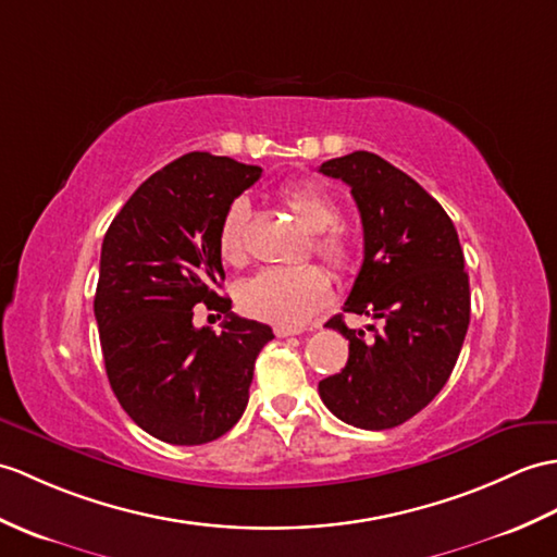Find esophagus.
<instances>
[{
	"label": "esophagus",
	"instance_id": "1",
	"mask_svg": "<svg viewBox=\"0 0 557 557\" xmlns=\"http://www.w3.org/2000/svg\"><path fill=\"white\" fill-rule=\"evenodd\" d=\"M294 334H301V330H299V327H282V325L275 327V337H280V339L294 337Z\"/></svg>",
	"mask_w": 557,
	"mask_h": 557
}]
</instances>
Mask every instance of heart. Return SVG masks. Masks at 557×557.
<instances>
[{
  "label": "heart",
  "instance_id": "b5f03b06",
  "mask_svg": "<svg viewBox=\"0 0 557 557\" xmlns=\"http://www.w3.org/2000/svg\"><path fill=\"white\" fill-rule=\"evenodd\" d=\"M282 203L299 218V223L318 232L313 249L337 270H351L356 263V242L344 230L330 226L339 220V203L332 194L315 183H294L280 191ZM249 206L242 199L232 201L218 227V253L227 265L247 261ZM330 277L318 265L304 268H268L239 284L237 304L242 313L256 320L273 322L282 327H299L330 301Z\"/></svg>",
  "mask_w": 557,
  "mask_h": 557
}]
</instances>
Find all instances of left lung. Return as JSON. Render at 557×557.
I'll return each mask as SVG.
<instances>
[{"mask_svg":"<svg viewBox=\"0 0 557 557\" xmlns=\"http://www.w3.org/2000/svg\"><path fill=\"white\" fill-rule=\"evenodd\" d=\"M320 173L351 187L363 223V265L344 313L382 327L370 325L366 339L342 315L327 320L348 339V360L318 392L346 424L392 430L444 389L468 334L470 280L458 232L442 203L377 153H346Z\"/></svg>","mask_w":557,"mask_h":557,"instance_id":"1","label":"left lung"}]
</instances>
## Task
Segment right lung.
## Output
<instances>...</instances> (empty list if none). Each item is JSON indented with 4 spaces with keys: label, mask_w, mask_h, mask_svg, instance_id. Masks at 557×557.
Instances as JSON below:
<instances>
[{
    "label": "right lung",
    "mask_w": 557,
    "mask_h": 557,
    "mask_svg": "<svg viewBox=\"0 0 557 557\" xmlns=\"http://www.w3.org/2000/svg\"><path fill=\"white\" fill-rule=\"evenodd\" d=\"M261 168L191 151L141 183L101 244L95 318L109 384L147 434L199 446L237 424L253 363L275 337L230 313L218 227ZM225 312L224 332L193 327V306Z\"/></svg>",
    "instance_id": "obj_1"
}]
</instances>
